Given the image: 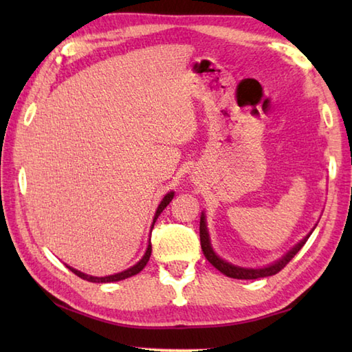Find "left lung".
Here are the masks:
<instances>
[{"mask_svg":"<svg viewBox=\"0 0 352 352\" xmlns=\"http://www.w3.org/2000/svg\"><path fill=\"white\" fill-rule=\"evenodd\" d=\"M310 233L305 236L301 242H298L294 248L290 251H287L284 256L276 260L275 263L267 265L265 267H258V269H252V267H241V266H234L228 263V261L222 260L218 254H216L212 248V243H210V236H208V231H207V226H206V216L204 213L201 214V221H199V239H201V248H203V252L206 258L210 261V263L221 271L223 275L230 276V278H237V280H256V278H263V276H271L275 275L276 272H280L281 269L286 266L289 261L296 256V252L300 251L304 243L307 242V239L310 237Z\"/></svg>","mask_w":352,"mask_h":352,"instance_id":"1","label":"left lung"}]
</instances>
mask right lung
I'll return each mask as SVG.
<instances>
[{
  "mask_svg": "<svg viewBox=\"0 0 352 352\" xmlns=\"http://www.w3.org/2000/svg\"><path fill=\"white\" fill-rule=\"evenodd\" d=\"M172 198H174V192H169V193H166V195H164V198L162 199V203L159 204V207H157V210H155V214H154V219H153L151 230H153V227H154V223H155L157 218H159L160 213L164 210V208H166V206L170 203ZM151 251H153V250H151V241H149V243H148V248H146V251H145V254H144V257H142V258L138 261L136 265L126 269V271H122V272L115 274V275H107V276H92V275H87V274H85V272H80V271H77V269H74V267H71V266H68V267H69V271H72L74 274L78 275L80 278L87 280V281H91V283H111V281H121V280L129 278V276H133V275L139 274V272L142 271V269H144V267L146 266L149 257H151Z\"/></svg>",
  "mask_w": 352,
  "mask_h": 352,
  "instance_id": "1",
  "label": "right lung"
}]
</instances>
